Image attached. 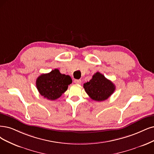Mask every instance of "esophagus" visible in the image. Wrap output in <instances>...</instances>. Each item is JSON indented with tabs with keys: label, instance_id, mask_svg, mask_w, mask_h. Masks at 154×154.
<instances>
[{
	"label": "esophagus",
	"instance_id": "obj_1",
	"mask_svg": "<svg viewBox=\"0 0 154 154\" xmlns=\"http://www.w3.org/2000/svg\"><path fill=\"white\" fill-rule=\"evenodd\" d=\"M74 82H75V83L77 84H81V80H80V79H75V80L74 81Z\"/></svg>",
	"mask_w": 154,
	"mask_h": 154
}]
</instances>
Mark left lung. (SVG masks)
Here are the masks:
<instances>
[{
  "label": "left lung",
  "instance_id": "left-lung-1",
  "mask_svg": "<svg viewBox=\"0 0 154 154\" xmlns=\"http://www.w3.org/2000/svg\"><path fill=\"white\" fill-rule=\"evenodd\" d=\"M84 88L91 98L97 101L108 99L116 90L115 85L100 72L94 73L89 82L84 84Z\"/></svg>",
  "mask_w": 154,
  "mask_h": 154
}]
</instances>
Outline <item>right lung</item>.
I'll return each instance as SVG.
<instances>
[{"instance_id":"add662e5","label":"right lung","mask_w":154,"mask_h":154,"mask_svg":"<svg viewBox=\"0 0 154 154\" xmlns=\"http://www.w3.org/2000/svg\"><path fill=\"white\" fill-rule=\"evenodd\" d=\"M72 82V80L69 75L61 73L58 69H54L38 76L36 86L39 93L45 98L55 100L66 91L68 85Z\"/></svg>"}]
</instances>
